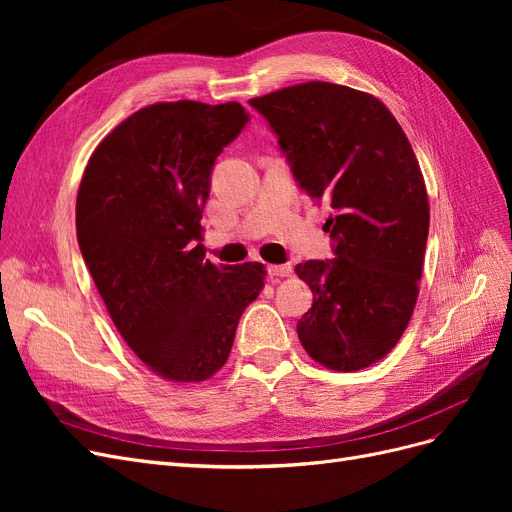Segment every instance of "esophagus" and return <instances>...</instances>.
Returning a JSON list of instances; mask_svg holds the SVG:
<instances>
[{"mask_svg":"<svg viewBox=\"0 0 512 512\" xmlns=\"http://www.w3.org/2000/svg\"><path fill=\"white\" fill-rule=\"evenodd\" d=\"M267 271L271 277H288L292 273V267L290 265H269Z\"/></svg>","mask_w":512,"mask_h":512,"instance_id":"esophagus-1","label":"esophagus"}]
</instances>
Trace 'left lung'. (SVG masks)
Wrapping results in <instances>:
<instances>
[{
    "mask_svg": "<svg viewBox=\"0 0 512 512\" xmlns=\"http://www.w3.org/2000/svg\"><path fill=\"white\" fill-rule=\"evenodd\" d=\"M250 104L299 188L333 209L335 258L294 269L314 292L301 344L329 369L369 367L404 335L423 273L429 203L410 141L378 98L344 85L309 81Z\"/></svg>",
    "mask_w": 512,
    "mask_h": 512,
    "instance_id": "8db88e82",
    "label": "left lung"
}]
</instances>
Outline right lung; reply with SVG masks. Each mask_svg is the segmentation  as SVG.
<instances>
[{
  "instance_id": "obj_1",
  "label": "right lung",
  "mask_w": 512,
  "mask_h": 512,
  "mask_svg": "<svg viewBox=\"0 0 512 512\" xmlns=\"http://www.w3.org/2000/svg\"><path fill=\"white\" fill-rule=\"evenodd\" d=\"M250 121L239 102L151 104L108 134L76 196V237L117 331L151 371L203 382L265 286L260 262L205 260L215 160Z\"/></svg>"
}]
</instances>
